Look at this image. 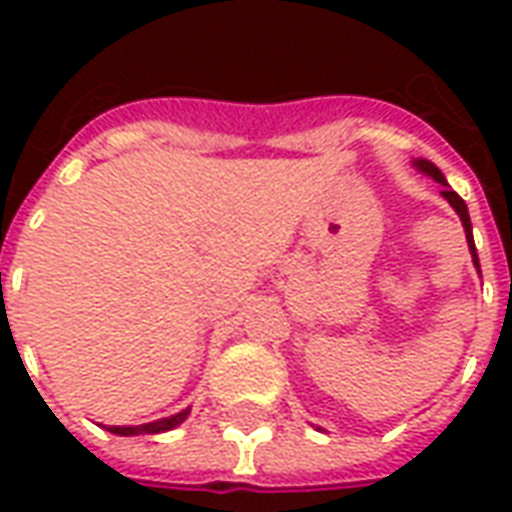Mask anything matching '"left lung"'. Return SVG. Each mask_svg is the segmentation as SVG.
Returning a JSON list of instances; mask_svg holds the SVG:
<instances>
[{"instance_id":"obj_1","label":"left lung","mask_w":512,"mask_h":512,"mask_svg":"<svg viewBox=\"0 0 512 512\" xmlns=\"http://www.w3.org/2000/svg\"><path fill=\"white\" fill-rule=\"evenodd\" d=\"M414 167L419 169V172H425V175H430V178L436 180V183H441L444 186V191H441V197L450 202L452 208H455V213L461 216V224H463V233H466V244H469V252H472V263L474 268L480 271V260H477V249H474V238H472V222H469V211H466V202L455 194V191L450 189V183H447V178L441 175V169L433 164V161H428V158H417L414 161Z\"/></svg>"}]
</instances>
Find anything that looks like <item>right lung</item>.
I'll return each mask as SVG.
<instances>
[{
  "instance_id": "obj_1",
  "label": "right lung",
  "mask_w": 512,
  "mask_h": 512,
  "mask_svg": "<svg viewBox=\"0 0 512 512\" xmlns=\"http://www.w3.org/2000/svg\"><path fill=\"white\" fill-rule=\"evenodd\" d=\"M191 408H183L178 414H172V417L156 419V422H147V425H112V428H106L109 433H117V436H142V433H164V430L178 428L183 419L189 417Z\"/></svg>"
}]
</instances>
